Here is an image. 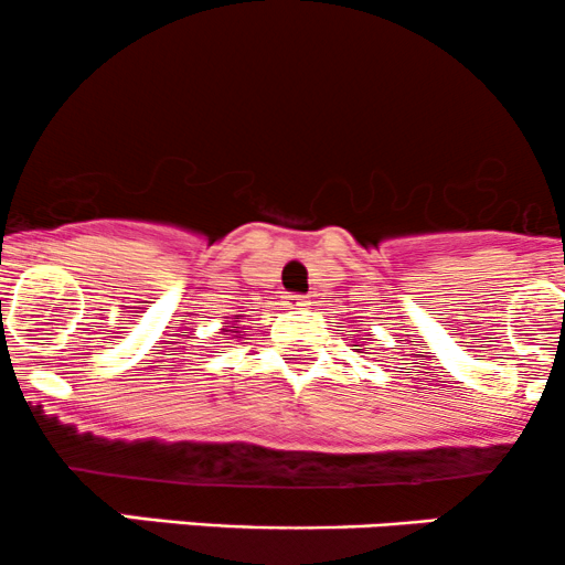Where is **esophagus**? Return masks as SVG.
<instances>
[{"mask_svg":"<svg viewBox=\"0 0 565 565\" xmlns=\"http://www.w3.org/2000/svg\"><path fill=\"white\" fill-rule=\"evenodd\" d=\"M309 301L307 296H288V307H294V309H307L309 307Z\"/></svg>","mask_w":565,"mask_h":565,"instance_id":"1","label":"esophagus"}]
</instances>
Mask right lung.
<instances>
[{"label":"right lung","instance_id":"add662e5","mask_svg":"<svg viewBox=\"0 0 565 565\" xmlns=\"http://www.w3.org/2000/svg\"><path fill=\"white\" fill-rule=\"evenodd\" d=\"M237 320H239V315H237V317H234V322H237ZM232 328H234V326H232ZM226 333H239V331H226Z\"/></svg>","mask_w":565,"mask_h":565}]
</instances>
